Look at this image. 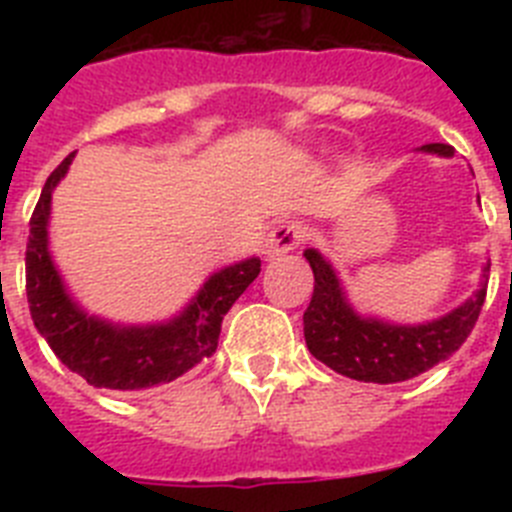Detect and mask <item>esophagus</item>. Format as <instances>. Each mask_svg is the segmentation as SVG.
Returning a JSON list of instances; mask_svg holds the SVG:
<instances>
[{"mask_svg":"<svg viewBox=\"0 0 512 512\" xmlns=\"http://www.w3.org/2000/svg\"><path fill=\"white\" fill-rule=\"evenodd\" d=\"M305 241V228L295 220H287V223H279L277 228L271 230L269 238L264 243L266 259H277V256H284V253L295 251L300 243Z\"/></svg>","mask_w":512,"mask_h":512,"instance_id":"esophagus-1","label":"esophagus"}]
</instances>
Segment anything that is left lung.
<instances>
[{"label":"left lung","mask_w":512,"mask_h":512,"mask_svg":"<svg viewBox=\"0 0 512 512\" xmlns=\"http://www.w3.org/2000/svg\"><path fill=\"white\" fill-rule=\"evenodd\" d=\"M420 151L454 156V148L446 143H428ZM305 259L315 274L312 300L302 318L307 348L333 372L359 382H405L433 369L438 361H446L459 351L485 305L487 284H482L464 305L431 323L390 325L361 318L346 302V292L333 266L315 248H307ZM482 277H490V264L482 269Z\"/></svg>","instance_id":"1"}]
</instances>
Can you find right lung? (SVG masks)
<instances>
[{"instance_id":"obj_1","label":"right lung","mask_w":512,"mask_h":512,"mask_svg":"<svg viewBox=\"0 0 512 512\" xmlns=\"http://www.w3.org/2000/svg\"><path fill=\"white\" fill-rule=\"evenodd\" d=\"M74 153L48 176L30 217L25 251V289L30 315L40 336L71 372L104 390H146L182 377L194 364L210 359L220 338L225 312L259 277L261 261L225 266L212 274L192 302L169 323L112 325L87 315L69 297L48 253L51 194L69 171Z\"/></svg>"}]
</instances>
